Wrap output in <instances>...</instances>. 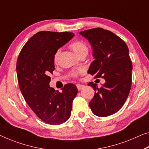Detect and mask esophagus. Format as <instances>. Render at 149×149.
<instances>
[{"label":"esophagus","mask_w":149,"mask_h":149,"mask_svg":"<svg viewBox=\"0 0 149 149\" xmlns=\"http://www.w3.org/2000/svg\"><path fill=\"white\" fill-rule=\"evenodd\" d=\"M77 87L78 90L81 91V89L84 87V85H82V84H77Z\"/></svg>","instance_id":"esophagus-1"}]
</instances>
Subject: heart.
<instances>
[{
	"mask_svg": "<svg viewBox=\"0 0 149 149\" xmlns=\"http://www.w3.org/2000/svg\"><path fill=\"white\" fill-rule=\"evenodd\" d=\"M69 47L77 56H79L80 54H81L82 53H84V52H88L87 46H86V45L83 42V41H81V40L73 41V42L70 43ZM59 53H60V51H59V50L56 51L55 52V53H54V62H56L57 59H58ZM79 72H80V70H77V71L72 72L71 73V74L73 77H76Z\"/></svg>",
	"mask_w": 149,
	"mask_h": 149,
	"instance_id": "obj_1",
	"label": "heart"
}]
</instances>
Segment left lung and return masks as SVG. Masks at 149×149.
I'll use <instances>...</instances> for the list:
<instances>
[{
    "instance_id": "left-lung-1",
    "label": "left lung",
    "mask_w": 149,
    "mask_h": 149,
    "mask_svg": "<svg viewBox=\"0 0 149 149\" xmlns=\"http://www.w3.org/2000/svg\"><path fill=\"white\" fill-rule=\"evenodd\" d=\"M79 34L88 39L93 47L95 60L88 72L105 80L100 88L93 82L88 84L95 91L89 106L98 116L111 115L123 107L131 88L132 65L129 48L117 35L102 28L86 30Z\"/></svg>"
}]
</instances>
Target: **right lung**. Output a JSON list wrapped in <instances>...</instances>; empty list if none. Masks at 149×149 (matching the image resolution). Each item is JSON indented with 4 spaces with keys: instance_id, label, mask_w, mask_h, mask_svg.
<instances>
[{
    "instance_id": "1",
    "label": "right lung",
    "mask_w": 149,
    "mask_h": 149,
    "mask_svg": "<svg viewBox=\"0 0 149 149\" xmlns=\"http://www.w3.org/2000/svg\"><path fill=\"white\" fill-rule=\"evenodd\" d=\"M74 33L40 31L22 47L17 62L20 90L25 101L41 120L60 125L69 118L77 86L67 84L60 93L49 86L50 73L55 69L54 54Z\"/></svg>"
}]
</instances>
